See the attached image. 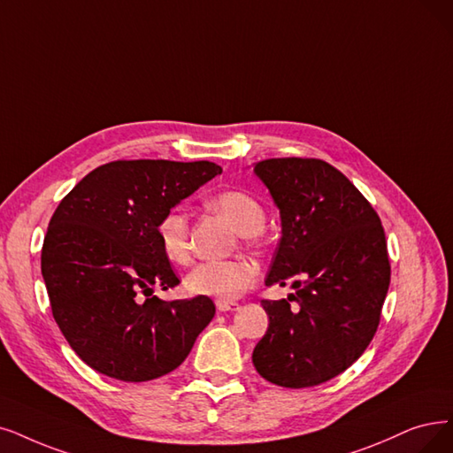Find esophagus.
I'll return each mask as SVG.
<instances>
[{"instance_id":"obj_1","label":"esophagus","mask_w":453,"mask_h":453,"mask_svg":"<svg viewBox=\"0 0 453 453\" xmlns=\"http://www.w3.org/2000/svg\"><path fill=\"white\" fill-rule=\"evenodd\" d=\"M215 306H217V311H219V312H234V311L240 309V304L234 303V301H217Z\"/></svg>"}]
</instances>
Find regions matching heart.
Wrapping results in <instances>:
<instances>
[{
	"instance_id": "b5f03b06",
	"label": "heart",
	"mask_w": 453,
	"mask_h": 453,
	"mask_svg": "<svg viewBox=\"0 0 453 453\" xmlns=\"http://www.w3.org/2000/svg\"><path fill=\"white\" fill-rule=\"evenodd\" d=\"M210 206L225 213L243 236H255L265 225V210L257 196L242 189H225L210 198ZM164 257L176 265L191 258L189 221L186 211L173 208L161 215L156 226ZM257 279V265L245 258L206 260L196 264L186 277V288L195 296L234 301L243 296Z\"/></svg>"
}]
</instances>
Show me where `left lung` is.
Returning <instances> with one entry per match:
<instances>
[{
    "label": "left lung",
    "instance_id": "1",
    "mask_svg": "<svg viewBox=\"0 0 453 453\" xmlns=\"http://www.w3.org/2000/svg\"><path fill=\"white\" fill-rule=\"evenodd\" d=\"M255 173L282 221L265 284L294 279L296 294L262 299L269 327L252 365L273 385L316 387L348 370L379 327L390 284L385 230L365 195L327 161L271 157Z\"/></svg>",
    "mask_w": 453,
    "mask_h": 453
}]
</instances>
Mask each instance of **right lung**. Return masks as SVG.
Listing matches in <instances>:
<instances>
[{"mask_svg":"<svg viewBox=\"0 0 453 453\" xmlns=\"http://www.w3.org/2000/svg\"><path fill=\"white\" fill-rule=\"evenodd\" d=\"M221 173L211 161L119 159L90 171L59 203L41 267L53 319L85 365L141 383L184 363L215 304L206 296H152L156 286L180 284L156 226Z\"/></svg>","mask_w":453,"mask_h":453,"instance_id":"obj_1","label":"right lung"}]
</instances>
